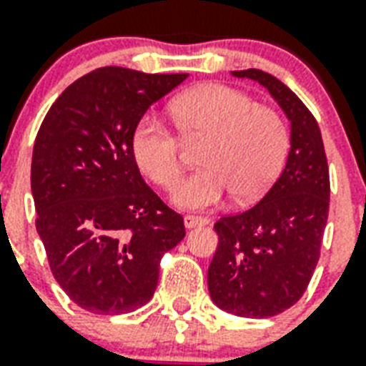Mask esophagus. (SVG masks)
Here are the masks:
<instances>
[{
    "label": "esophagus",
    "mask_w": 366,
    "mask_h": 366,
    "mask_svg": "<svg viewBox=\"0 0 366 366\" xmlns=\"http://www.w3.org/2000/svg\"><path fill=\"white\" fill-rule=\"evenodd\" d=\"M209 220L203 219V217H195V214H186L184 217V227L186 228H195V227H203L207 224Z\"/></svg>",
    "instance_id": "34e87169"
}]
</instances>
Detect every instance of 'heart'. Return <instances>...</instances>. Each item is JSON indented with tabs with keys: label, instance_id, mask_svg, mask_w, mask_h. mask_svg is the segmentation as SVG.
Listing matches in <instances>:
<instances>
[{
	"label": "heart",
	"instance_id": "heart-1",
	"mask_svg": "<svg viewBox=\"0 0 366 366\" xmlns=\"http://www.w3.org/2000/svg\"><path fill=\"white\" fill-rule=\"evenodd\" d=\"M174 127L186 142L205 138L199 169L174 192L178 207H213L228 194L238 203L259 199L282 171L290 147L286 122L227 84H203L171 103ZM139 171L159 188L172 189L182 174V142L171 127L147 113L132 132Z\"/></svg>",
	"mask_w": 366,
	"mask_h": 366
}]
</instances>
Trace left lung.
Wrapping results in <instances>:
<instances>
[{"mask_svg": "<svg viewBox=\"0 0 366 366\" xmlns=\"http://www.w3.org/2000/svg\"><path fill=\"white\" fill-rule=\"evenodd\" d=\"M232 74L270 92L292 122V147L261 202L214 224L219 245L207 284L220 309L267 319L300 301L319 263L330 203L328 161L317 119L286 84L257 69Z\"/></svg>", "mask_w": 366, "mask_h": 366, "instance_id": "left-lung-1", "label": "left lung"}]
</instances>
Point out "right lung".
Wrapping results in <instances>:
<instances>
[{
  "label": "right lung",
  "mask_w": 366,
  "mask_h": 366,
  "mask_svg": "<svg viewBox=\"0 0 366 366\" xmlns=\"http://www.w3.org/2000/svg\"><path fill=\"white\" fill-rule=\"evenodd\" d=\"M186 78L96 69L57 97L38 130L36 230L55 280L90 313L146 305L161 257L186 236L182 214L144 182L130 144L149 105Z\"/></svg>",
  "instance_id": "add662e5"
}]
</instances>
